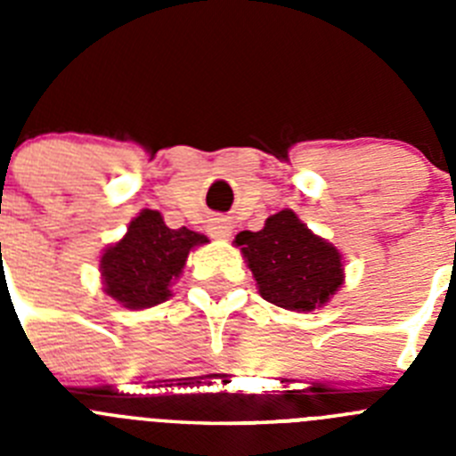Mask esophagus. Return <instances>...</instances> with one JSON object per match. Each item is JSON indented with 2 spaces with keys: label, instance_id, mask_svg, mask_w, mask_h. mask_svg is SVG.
Returning <instances> with one entry per match:
<instances>
[{
  "label": "esophagus",
  "instance_id": "esophagus-1",
  "mask_svg": "<svg viewBox=\"0 0 456 456\" xmlns=\"http://www.w3.org/2000/svg\"><path fill=\"white\" fill-rule=\"evenodd\" d=\"M209 235L216 237V240H225V237H231L232 232V224L228 219H212L208 225Z\"/></svg>",
  "mask_w": 456,
  "mask_h": 456
}]
</instances>
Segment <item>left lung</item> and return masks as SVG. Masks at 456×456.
<instances>
[{
    "instance_id": "obj_1",
    "label": "left lung",
    "mask_w": 456,
    "mask_h": 456,
    "mask_svg": "<svg viewBox=\"0 0 456 456\" xmlns=\"http://www.w3.org/2000/svg\"><path fill=\"white\" fill-rule=\"evenodd\" d=\"M235 247L251 269L260 297L278 308L310 313L329 304L345 283L342 253L310 231L292 209L269 216L263 231H241Z\"/></svg>"
}]
</instances>
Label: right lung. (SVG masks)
I'll list each match as a JSON object with an SVG mask.
<instances>
[{
  "instance_id": "1",
  "label": "right lung",
  "mask_w": 456,
  "mask_h": 456,
  "mask_svg": "<svg viewBox=\"0 0 456 456\" xmlns=\"http://www.w3.org/2000/svg\"><path fill=\"white\" fill-rule=\"evenodd\" d=\"M189 228L173 231L157 209H141L127 232L100 256L102 292L127 310H146L171 297L189 253L208 244Z\"/></svg>"
}]
</instances>
